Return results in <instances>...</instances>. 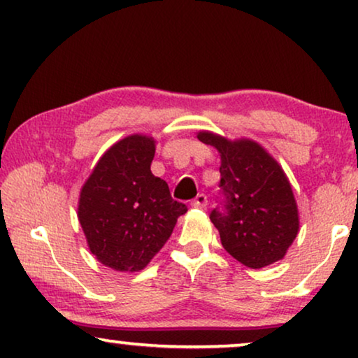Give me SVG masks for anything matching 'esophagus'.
Returning <instances> with one entry per match:
<instances>
[{
    "instance_id": "1",
    "label": "esophagus",
    "mask_w": 358,
    "mask_h": 358,
    "mask_svg": "<svg viewBox=\"0 0 358 358\" xmlns=\"http://www.w3.org/2000/svg\"><path fill=\"white\" fill-rule=\"evenodd\" d=\"M190 205H192L194 208H205V207H207V195L199 194L197 197H195L192 202H190Z\"/></svg>"
}]
</instances>
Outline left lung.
Masks as SVG:
<instances>
[{
  "label": "left lung",
  "instance_id": "left-lung-1",
  "mask_svg": "<svg viewBox=\"0 0 358 358\" xmlns=\"http://www.w3.org/2000/svg\"><path fill=\"white\" fill-rule=\"evenodd\" d=\"M197 138L220 153L224 210L210 220L228 254L251 268L282 261L300 229L295 195L285 171L249 138L228 140L202 130Z\"/></svg>",
  "mask_w": 358,
  "mask_h": 358
}]
</instances>
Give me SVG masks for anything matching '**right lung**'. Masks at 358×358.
Masks as SVG:
<instances>
[{
    "mask_svg": "<svg viewBox=\"0 0 358 358\" xmlns=\"http://www.w3.org/2000/svg\"><path fill=\"white\" fill-rule=\"evenodd\" d=\"M156 140L134 134L110 146L83 184L78 220L90 251L117 272H140L168 241L184 203L151 173Z\"/></svg>",
    "mask_w": 358,
    "mask_h": 358,
    "instance_id": "1",
    "label": "right lung"
}]
</instances>
